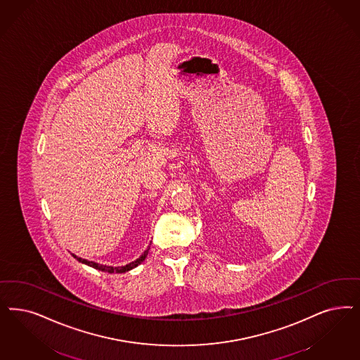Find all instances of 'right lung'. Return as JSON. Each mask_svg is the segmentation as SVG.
Wrapping results in <instances>:
<instances>
[{
	"mask_svg": "<svg viewBox=\"0 0 360 360\" xmlns=\"http://www.w3.org/2000/svg\"><path fill=\"white\" fill-rule=\"evenodd\" d=\"M149 250V248H148ZM148 250L136 259V261L131 262V263H129V264H126V266H122V267H112V266H103V264H98V263H94V262L86 261V259H82V258H78V257H75V259L78 262H81V263H85L87 266H90V267H93V269H97L99 271H105V273H126V271H129V270H131V269H134L136 267L138 264H141L142 262L145 261V258H146V255H148Z\"/></svg>",
	"mask_w": 360,
	"mask_h": 360,
	"instance_id": "obj_1",
	"label": "right lung"
}]
</instances>
